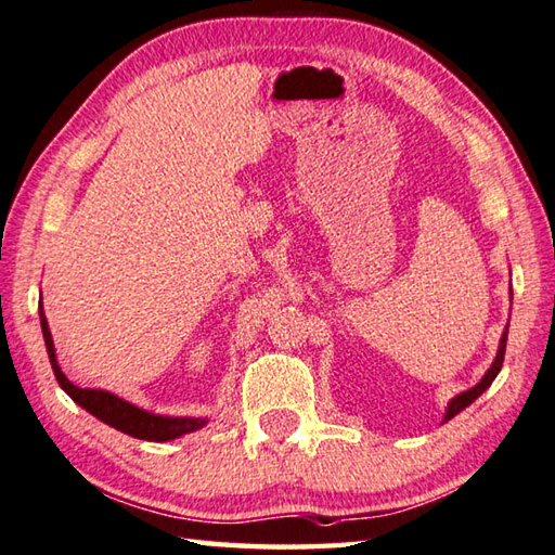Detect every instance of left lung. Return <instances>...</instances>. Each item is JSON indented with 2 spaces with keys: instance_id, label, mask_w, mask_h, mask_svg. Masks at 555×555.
<instances>
[{
  "instance_id": "8db88e82",
  "label": "left lung",
  "mask_w": 555,
  "mask_h": 555,
  "mask_svg": "<svg viewBox=\"0 0 555 555\" xmlns=\"http://www.w3.org/2000/svg\"><path fill=\"white\" fill-rule=\"evenodd\" d=\"M505 344H507V332H503V339H501V349H498V356H495V361H493V365H491V371H488L486 375H483V379L476 387H472L469 392H462L460 397H454L452 401H450V406H448V414H444V421H450L452 416H457L460 411H464L466 406L472 404L474 399H479V395H483L488 387H491V383L495 379V375L501 373V367H503V361H505Z\"/></svg>"
}]
</instances>
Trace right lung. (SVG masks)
<instances>
[{
	"label": "right lung",
	"instance_id": "right-lung-1",
	"mask_svg": "<svg viewBox=\"0 0 555 555\" xmlns=\"http://www.w3.org/2000/svg\"><path fill=\"white\" fill-rule=\"evenodd\" d=\"M40 327H42V336H46L50 365L54 371V377H57L60 387L76 401V404L83 406L95 418H101L103 423H107V426L122 430V433H127V436L139 438V440L166 442V440L184 436V433L197 430L206 423L202 418L154 416V414H149V411H141L134 404H129V401H125V399H119L111 392H103V389H81V387L72 385L67 375L62 373V367L57 365V358H54L52 336H50V330H48L46 312H42V310H40Z\"/></svg>",
	"mask_w": 555,
	"mask_h": 555
}]
</instances>
